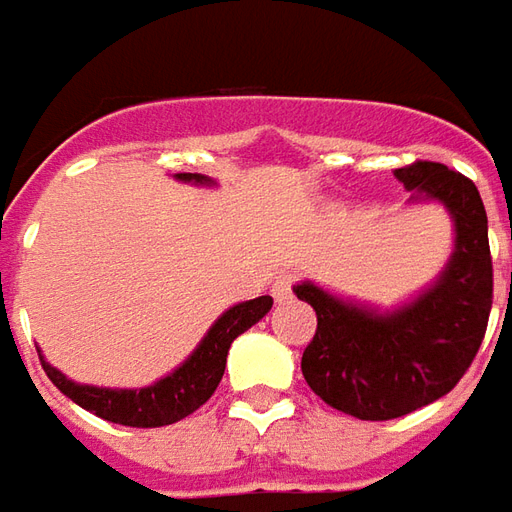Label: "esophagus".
Masks as SVG:
<instances>
[{
	"label": "esophagus",
	"instance_id": "1",
	"mask_svg": "<svg viewBox=\"0 0 512 512\" xmlns=\"http://www.w3.org/2000/svg\"><path fill=\"white\" fill-rule=\"evenodd\" d=\"M297 284V275L295 273H281L273 281V297L281 303V300H289L292 297V289Z\"/></svg>",
	"mask_w": 512,
	"mask_h": 512
}]
</instances>
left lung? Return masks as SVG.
<instances>
[{
  "mask_svg": "<svg viewBox=\"0 0 512 512\" xmlns=\"http://www.w3.org/2000/svg\"><path fill=\"white\" fill-rule=\"evenodd\" d=\"M394 176L455 217V253L441 281L383 317L314 284L295 289L317 311V331L300 361L303 378L331 408L366 422L400 419L455 389L480 350L494 303L488 217L474 181L427 159Z\"/></svg>",
  "mask_w": 512,
  "mask_h": 512,
  "instance_id": "8db88e82",
  "label": "left lung"
}]
</instances>
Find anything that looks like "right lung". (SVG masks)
I'll return each mask as SVG.
<instances>
[{"label":"right lung","mask_w":512,"mask_h":512,"mask_svg":"<svg viewBox=\"0 0 512 512\" xmlns=\"http://www.w3.org/2000/svg\"><path fill=\"white\" fill-rule=\"evenodd\" d=\"M181 181H206L201 173H179ZM273 308V297L262 295L248 303L228 308L226 314L212 325L206 339L198 344V350L184 361V364L162 378L148 389H96V386H76L71 380L60 375L54 366L41 358L43 372L49 375L57 389L63 391L68 400H74L79 408L96 413L101 419L126 427H162V424L181 422L184 416L198 411L223 380L226 372V355L231 342L239 333H245L250 325L262 320L264 314Z\"/></svg>","instance_id":"add662e5"}]
</instances>
